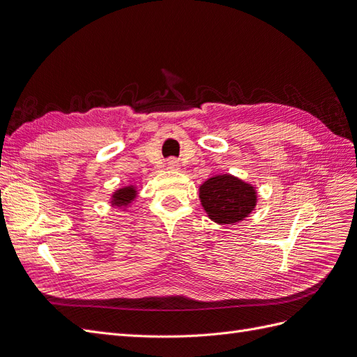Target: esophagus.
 <instances>
[{
	"label": "esophagus",
	"mask_w": 357,
	"mask_h": 357,
	"mask_svg": "<svg viewBox=\"0 0 357 357\" xmlns=\"http://www.w3.org/2000/svg\"><path fill=\"white\" fill-rule=\"evenodd\" d=\"M167 167H168L169 169H178V168H180V162H178L177 159H174V158H169V159L167 160Z\"/></svg>",
	"instance_id": "34e87169"
}]
</instances>
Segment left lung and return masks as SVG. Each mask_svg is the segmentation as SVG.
<instances>
[{
  "label": "left lung",
  "mask_w": 357,
  "mask_h": 357,
  "mask_svg": "<svg viewBox=\"0 0 357 357\" xmlns=\"http://www.w3.org/2000/svg\"><path fill=\"white\" fill-rule=\"evenodd\" d=\"M199 198L211 220L234 225L253 211L257 197L252 185L234 176L222 174L199 186Z\"/></svg>",
  "instance_id": "obj_1"
}]
</instances>
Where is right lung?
I'll use <instances>...</instances> for the list:
<instances>
[{
    "mask_svg": "<svg viewBox=\"0 0 357 357\" xmlns=\"http://www.w3.org/2000/svg\"><path fill=\"white\" fill-rule=\"evenodd\" d=\"M137 197V190L134 186H126L119 189L113 193L112 197V204L116 205V207H126V205L134 201Z\"/></svg>",
    "mask_w": 357,
    "mask_h": 357,
    "instance_id": "obj_1",
    "label": "right lung"
}]
</instances>
